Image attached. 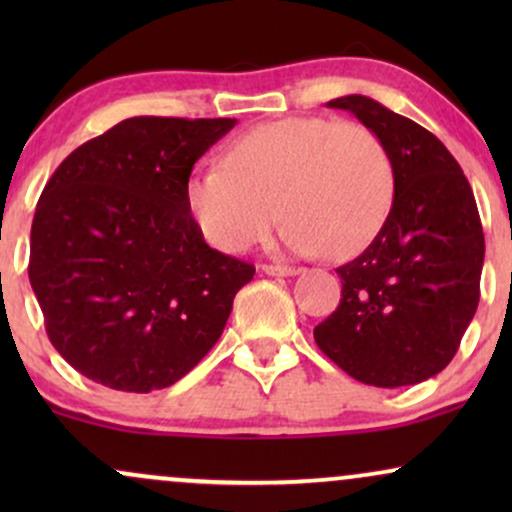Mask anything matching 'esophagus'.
Instances as JSON below:
<instances>
[{"label": "esophagus", "mask_w": 512, "mask_h": 512, "mask_svg": "<svg viewBox=\"0 0 512 512\" xmlns=\"http://www.w3.org/2000/svg\"><path fill=\"white\" fill-rule=\"evenodd\" d=\"M262 272L269 276H296L298 269L296 267H281V264H264Z\"/></svg>", "instance_id": "1"}]
</instances>
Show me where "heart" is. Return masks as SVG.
I'll return each mask as SVG.
<instances>
[{
    "instance_id": "b5f03b06",
    "label": "heart",
    "mask_w": 512,
    "mask_h": 512,
    "mask_svg": "<svg viewBox=\"0 0 512 512\" xmlns=\"http://www.w3.org/2000/svg\"><path fill=\"white\" fill-rule=\"evenodd\" d=\"M395 166L383 139L358 122L284 117L250 129L221 168L192 173L185 207L211 248L245 252L286 219L296 255L344 260L366 250L392 209Z\"/></svg>"
}]
</instances>
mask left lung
I'll use <instances>...</instances> for the list:
<instances>
[{
  "label": "left lung",
  "mask_w": 512,
  "mask_h": 512,
  "mask_svg": "<svg viewBox=\"0 0 512 512\" xmlns=\"http://www.w3.org/2000/svg\"><path fill=\"white\" fill-rule=\"evenodd\" d=\"M387 146L395 199L378 236L337 269L342 301L315 342L375 387L424 383L462 342L479 305L484 231L460 163L428 129L368 96L334 98Z\"/></svg>",
  "instance_id": "left-lung-1"
}]
</instances>
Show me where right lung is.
<instances>
[{"label": "right lung", "mask_w": 512, "mask_h": 512, "mask_svg": "<svg viewBox=\"0 0 512 512\" xmlns=\"http://www.w3.org/2000/svg\"><path fill=\"white\" fill-rule=\"evenodd\" d=\"M233 125L129 117L74 149L45 185L28 279L52 346L93 383L163 390L219 342L255 267L204 243L185 182Z\"/></svg>", "instance_id": "right-lung-1"}]
</instances>
